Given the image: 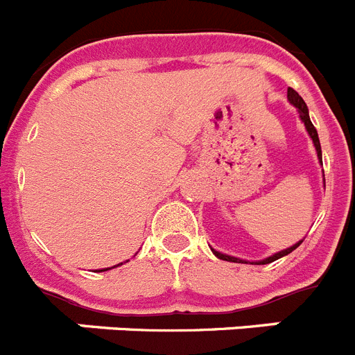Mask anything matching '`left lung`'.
I'll return each instance as SVG.
<instances>
[{
	"mask_svg": "<svg viewBox=\"0 0 355 355\" xmlns=\"http://www.w3.org/2000/svg\"><path fill=\"white\" fill-rule=\"evenodd\" d=\"M288 99H290L291 105L297 106V108H299V112H300V119H302V122H304V124H306L307 133H309V137H311V139H313V144H315V147H316V153H318V158H320V162H322V147H320L318 133H316V130H315V126H313L311 119H309V112H307L306 103H304L302 97L299 96V92H295L293 89H288ZM300 243H302V241H299V243H295L293 247H290V249L283 250V252H277V254H274V256H270V258L263 259V261H259L258 265H266V263H272V261H275V259L283 258V256H286V254H290L291 250L297 249V247H299ZM211 250H213V249H211ZM213 254H215V256H216V258H218V259H224V261H233V263H238V261H240V263H243V261H241V259L233 258V256H225V254L216 252V250H213Z\"/></svg>",
	"mask_w": 355,
	"mask_h": 355,
	"instance_id": "obj_1",
	"label": "left lung"
}]
</instances>
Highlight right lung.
Segmentation results:
<instances>
[{"label": "right lung", "instance_id": "add662e5", "mask_svg": "<svg viewBox=\"0 0 355 355\" xmlns=\"http://www.w3.org/2000/svg\"><path fill=\"white\" fill-rule=\"evenodd\" d=\"M106 270H108V268H106ZM99 272H103V270H99Z\"/></svg>", "mask_w": 355, "mask_h": 355}]
</instances>
